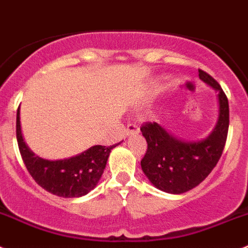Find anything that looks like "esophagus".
I'll use <instances>...</instances> for the list:
<instances>
[{
    "mask_svg": "<svg viewBox=\"0 0 248 248\" xmlns=\"http://www.w3.org/2000/svg\"><path fill=\"white\" fill-rule=\"evenodd\" d=\"M137 133H140V127H138V124H129L128 126H127L126 133H124V135L129 136V135H137Z\"/></svg>",
    "mask_w": 248,
    "mask_h": 248,
    "instance_id": "obj_1",
    "label": "esophagus"
}]
</instances>
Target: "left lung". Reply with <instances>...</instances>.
Returning a JSON list of instances; mask_svg holds the SVG:
<instances>
[{"label": "left lung", "mask_w": 248, "mask_h": 248, "mask_svg": "<svg viewBox=\"0 0 248 248\" xmlns=\"http://www.w3.org/2000/svg\"><path fill=\"white\" fill-rule=\"evenodd\" d=\"M199 78L218 93V120L211 135L200 142H184L155 122L140 126L147 151L140 167L155 188L182 194L195 188L211 173L221 157L229 132V101L220 84L199 69Z\"/></svg>", "instance_id": "obj_1"}]
</instances>
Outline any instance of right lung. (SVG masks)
Segmentation results:
<instances>
[{
	"label": "right lung",
	"instance_id": "add662e5",
	"mask_svg": "<svg viewBox=\"0 0 248 248\" xmlns=\"http://www.w3.org/2000/svg\"><path fill=\"white\" fill-rule=\"evenodd\" d=\"M16 136L24 166L43 189L62 198H78L96 186L101 178L112 146H93L77 157L46 160L35 155L24 143L19 124V108L16 121Z\"/></svg>",
	"mask_w": 248,
	"mask_h": 248
}]
</instances>
